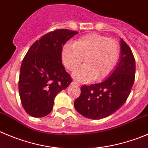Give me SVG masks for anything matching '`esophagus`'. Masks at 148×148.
<instances>
[{"mask_svg": "<svg viewBox=\"0 0 148 148\" xmlns=\"http://www.w3.org/2000/svg\"><path fill=\"white\" fill-rule=\"evenodd\" d=\"M71 84H72V85H75V86H80V84H78V83L75 82V81H73V82L71 83Z\"/></svg>", "mask_w": 148, "mask_h": 148, "instance_id": "obj_1", "label": "esophagus"}]
</instances>
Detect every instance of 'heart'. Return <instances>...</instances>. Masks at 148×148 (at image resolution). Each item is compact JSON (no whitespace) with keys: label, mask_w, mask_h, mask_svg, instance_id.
<instances>
[{"label":"heart","mask_w":148,"mask_h":148,"mask_svg":"<svg viewBox=\"0 0 148 148\" xmlns=\"http://www.w3.org/2000/svg\"><path fill=\"white\" fill-rule=\"evenodd\" d=\"M117 41L100 35L91 33L79 38L73 46H65L62 50V60L70 71L75 70L85 58V65L73 74L75 81L89 83L97 78L108 76L117 64L119 58Z\"/></svg>","instance_id":"1"}]
</instances>
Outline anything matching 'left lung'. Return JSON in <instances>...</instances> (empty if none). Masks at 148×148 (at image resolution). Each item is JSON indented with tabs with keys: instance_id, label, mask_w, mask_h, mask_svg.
<instances>
[{
	"instance_id": "8db88e82",
	"label": "left lung",
	"mask_w": 148,
	"mask_h": 148,
	"mask_svg": "<svg viewBox=\"0 0 148 148\" xmlns=\"http://www.w3.org/2000/svg\"><path fill=\"white\" fill-rule=\"evenodd\" d=\"M119 62L107 79L97 84L82 86L74 102L75 110L87 119L99 120L115 112L127 99L135 77V60L126 42L121 39Z\"/></svg>"
}]
</instances>
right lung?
I'll list each match as a JSON object with an SVG mask.
<instances>
[{
    "label": "right lung",
    "mask_w": 148,
    "mask_h": 148,
    "mask_svg": "<svg viewBox=\"0 0 148 148\" xmlns=\"http://www.w3.org/2000/svg\"><path fill=\"white\" fill-rule=\"evenodd\" d=\"M78 32L60 29L42 36L29 49L21 64L19 91L25 110L35 118L51 112L54 98L72 79L62 62L66 42Z\"/></svg>",
    "instance_id": "right-lung-1"
}]
</instances>
